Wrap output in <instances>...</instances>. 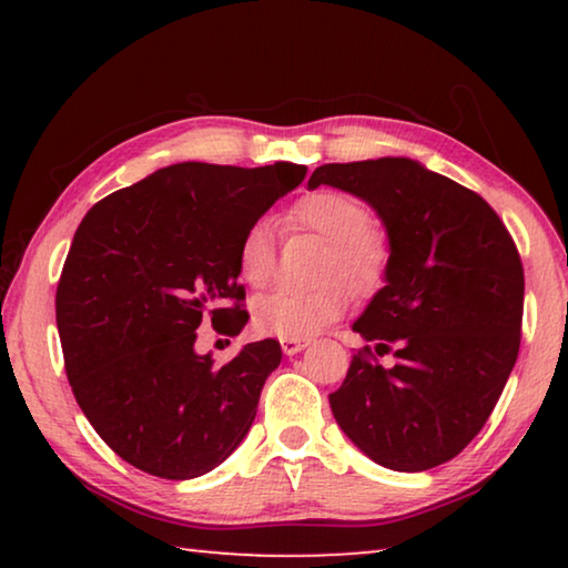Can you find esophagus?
Returning a JSON list of instances; mask_svg holds the SVG:
<instances>
[{
    "label": "esophagus",
    "mask_w": 568,
    "mask_h": 568,
    "mask_svg": "<svg viewBox=\"0 0 568 568\" xmlns=\"http://www.w3.org/2000/svg\"><path fill=\"white\" fill-rule=\"evenodd\" d=\"M307 338H283L281 341V348H283V353L285 355H295V353H301L303 348H307Z\"/></svg>",
    "instance_id": "34e87169"
}]
</instances>
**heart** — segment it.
Wrapping results in <instances>:
<instances>
[{"label": "heart", "instance_id": "obj_1", "mask_svg": "<svg viewBox=\"0 0 568 568\" xmlns=\"http://www.w3.org/2000/svg\"><path fill=\"white\" fill-rule=\"evenodd\" d=\"M285 225L305 230L328 243L323 255L321 281L315 291L281 287L253 305L255 328L275 338H311L335 323L348 307V292L373 295L390 271V240L371 225V213L358 197L341 190H318L287 210ZM275 230L271 220H255L237 243V275L247 285L265 287L275 275Z\"/></svg>", "mask_w": 568, "mask_h": 568}]
</instances>
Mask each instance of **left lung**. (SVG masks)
<instances>
[{"label": "left lung", "instance_id": "8db88e82", "mask_svg": "<svg viewBox=\"0 0 568 568\" xmlns=\"http://www.w3.org/2000/svg\"><path fill=\"white\" fill-rule=\"evenodd\" d=\"M331 185L376 207L390 240L386 285L353 323L365 345L333 416L376 464L416 474L478 436L518 358L524 265L511 233L478 192L408 158L321 165ZM393 352L383 369L376 354Z\"/></svg>", "mask_w": 568, "mask_h": 568}]
</instances>
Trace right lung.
Instances as JSON below:
<instances>
[{
    "mask_svg": "<svg viewBox=\"0 0 568 568\" xmlns=\"http://www.w3.org/2000/svg\"><path fill=\"white\" fill-rule=\"evenodd\" d=\"M305 178L303 165L178 162L112 192L77 227L57 285V331L77 403L114 454L145 474L197 478L253 426L275 338L215 365L195 353L210 318L245 328L237 243Z\"/></svg>",
    "mask_w": 568,
    "mask_h": 568,
    "instance_id": "1",
    "label": "right lung"
}]
</instances>
